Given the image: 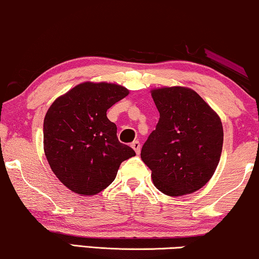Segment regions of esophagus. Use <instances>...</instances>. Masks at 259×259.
<instances>
[{
	"label": "esophagus",
	"instance_id": "obj_1",
	"mask_svg": "<svg viewBox=\"0 0 259 259\" xmlns=\"http://www.w3.org/2000/svg\"><path fill=\"white\" fill-rule=\"evenodd\" d=\"M131 147H132L133 150L136 151V153H137V154H140V151H141V145H140L139 141H138V140L133 141V143L131 144Z\"/></svg>",
	"mask_w": 259,
	"mask_h": 259
}]
</instances>
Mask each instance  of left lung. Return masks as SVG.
Masks as SVG:
<instances>
[{
	"instance_id": "1",
	"label": "left lung",
	"mask_w": 259,
	"mask_h": 259,
	"mask_svg": "<svg viewBox=\"0 0 259 259\" xmlns=\"http://www.w3.org/2000/svg\"><path fill=\"white\" fill-rule=\"evenodd\" d=\"M151 94L160 118L141 148V159L162 193L196 192L211 179L221 159V118L191 88L162 87Z\"/></svg>"
}]
</instances>
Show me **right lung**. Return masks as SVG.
Listing matches in <instances>:
<instances>
[{"label": "right lung", "instance_id": "1", "mask_svg": "<svg viewBox=\"0 0 259 259\" xmlns=\"http://www.w3.org/2000/svg\"><path fill=\"white\" fill-rule=\"evenodd\" d=\"M115 83H80L53 102L44 121L46 158L70 191L94 196L112 184L120 164L136 155L116 137L107 109L128 95Z\"/></svg>", "mask_w": 259, "mask_h": 259}]
</instances>
